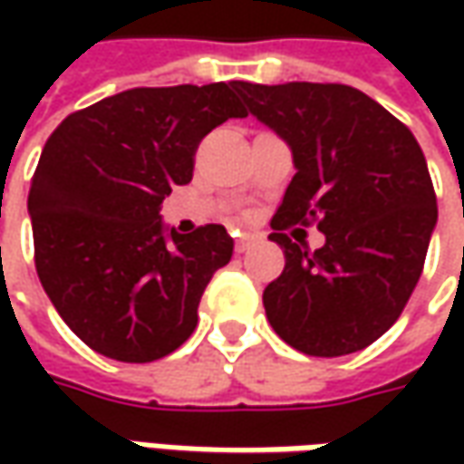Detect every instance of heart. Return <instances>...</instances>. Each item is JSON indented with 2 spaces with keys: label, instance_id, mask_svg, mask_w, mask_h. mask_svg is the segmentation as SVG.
<instances>
[{
  "label": "heart",
  "instance_id": "1",
  "mask_svg": "<svg viewBox=\"0 0 464 464\" xmlns=\"http://www.w3.org/2000/svg\"><path fill=\"white\" fill-rule=\"evenodd\" d=\"M253 160L258 162L260 175L274 180V183H286L292 175L289 150L276 136H263L253 150Z\"/></svg>",
  "mask_w": 464,
  "mask_h": 464
}]
</instances>
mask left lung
I'll list each match as a JSON object with an SVG mask.
<instances>
[{"label": "left lung", "mask_w": 464, "mask_h": 464, "mask_svg": "<svg viewBox=\"0 0 464 464\" xmlns=\"http://www.w3.org/2000/svg\"><path fill=\"white\" fill-rule=\"evenodd\" d=\"M227 118L237 116L211 84L136 87L45 141L27 196L35 271L92 351L147 364L193 335L206 284L235 245L222 224L172 227L162 201L190 183L198 141Z\"/></svg>", "instance_id": "obj_1"}]
</instances>
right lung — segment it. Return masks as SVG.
<instances>
[{"label": "right lung", "mask_w": 464, "mask_h": 464, "mask_svg": "<svg viewBox=\"0 0 464 464\" xmlns=\"http://www.w3.org/2000/svg\"><path fill=\"white\" fill-rule=\"evenodd\" d=\"M256 116L292 150L296 175L271 227L317 224L310 250L276 235L286 266L263 292L271 328L310 356L374 343L419 284L437 196L419 141L346 84L292 82Z\"/></svg>", "instance_id": "add662e5"}]
</instances>
